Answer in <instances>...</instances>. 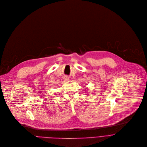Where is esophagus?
<instances>
[{
  "label": "esophagus",
  "instance_id": "1",
  "mask_svg": "<svg viewBox=\"0 0 147 147\" xmlns=\"http://www.w3.org/2000/svg\"><path fill=\"white\" fill-rule=\"evenodd\" d=\"M69 77L68 76H64V80H65V81H67V80H69Z\"/></svg>",
  "mask_w": 147,
  "mask_h": 147
}]
</instances>
